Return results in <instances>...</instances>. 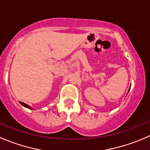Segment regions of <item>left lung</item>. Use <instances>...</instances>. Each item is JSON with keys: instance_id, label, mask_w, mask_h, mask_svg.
<instances>
[{"instance_id": "obj_1", "label": "left lung", "mask_w": 150, "mask_h": 150, "mask_svg": "<svg viewBox=\"0 0 150 150\" xmlns=\"http://www.w3.org/2000/svg\"><path fill=\"white\" fill-rule=\"evenodd\" d=\"M129 90H130V88H129ZM129 90H128V91H129Z\"/></svg>"}]
</instances>
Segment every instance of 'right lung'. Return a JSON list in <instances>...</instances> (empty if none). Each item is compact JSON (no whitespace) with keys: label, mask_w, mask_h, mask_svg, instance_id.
I'll return each mask as SVG.
<instances>
[{"label":"right lung","mask_w":150,"mask_h":150,"mask_svg":"<svg viewBox=\"0 0 150 150\" xmlns=\"http://www.w3.org/2000/svg\"><path fill=\"white\" fill-rule=\"evenodd\" d=\"M20 104H22V106H24V107H27V108H28V109H30V110H33V108H32V107H30V105H28V104H25V103H23V102H20Z\"/></svg>","instance_id":"1"}]
</instances>
